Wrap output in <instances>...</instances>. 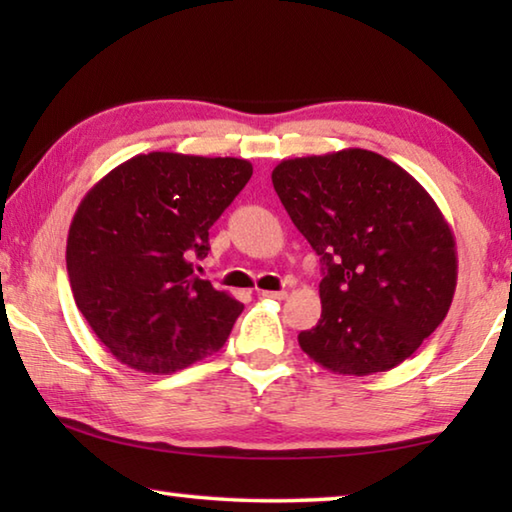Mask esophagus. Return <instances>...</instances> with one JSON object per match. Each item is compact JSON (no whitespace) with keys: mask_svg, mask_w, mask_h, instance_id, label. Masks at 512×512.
<instances>
[{"mask_svg":"<svg viewBox=\"0 0 512 512\" xmlns=\"http://www.w3.org/2000/svg\"><path fill=\"white\" fill-rule=\"evenodd\" d=\"M264 298H273V300H284L287 298V291H262Z\"/></svg>","mask_w":512,"mask_h":512,"instance_id":"obj_1","label":"esophagus"}]
</instances>
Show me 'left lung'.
Instances as JSON below:
<instances>
[{"label": "left lung", "mask_w": 512, "mask_h": 512, "mask_svg": "<svg viewBox=\"0 0 512 512\" xmlns=\"http://www.w3.org/2000/svg\"><path fill=\"white\" fill-rule=\"evenodd\" d=\"M273 187L323 262L302 352L339 375L400 366L443 323L456 291L452 228L418 180L366 149L282 160Z\"/></svg>", "instance_id": "8db88e82"}]
</instances>
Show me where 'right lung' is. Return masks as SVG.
<instances>
[{"mask_svg": "<svg viewBox=\"0 0 512 512\" xmlns=\"http://www.w3.org/2000/svg\"><path fill=\"white\" fill-rule=\"evenodd\" d=\"M253 176L241 158L153 151L94 185L67 235V273L92 332L128 368L171 375L228 341L239 300L194 275L210 228Z\"/></svg>", "mask_w": 512, "mask_h": 512, "instance_id": "obj_1", "label": "right lung"}]
</instances>
